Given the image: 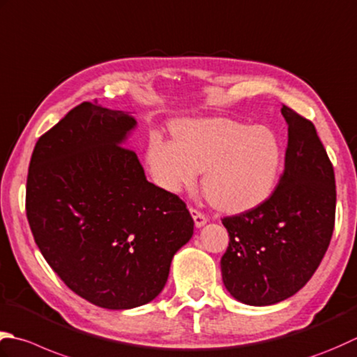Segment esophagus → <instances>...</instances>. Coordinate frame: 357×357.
<instances>
[{
    "label": "esophagus",
    "instance_id": "obj_1",
    "mask_svg": "<svg viewBox=\"0 0 357 357\" xmlns=\"http://www.w3.org/2000/svg\"><path fill=\"white\" fill-rule=\"evenodd\" d=\"M190 213L193 216V221H195V226L197 227H202L207 222V216L204 213H201L197 208H192L190 207Z\"/></svg>",
    "mask_w": 357,
    "mask_h": 357
}]
</instances>
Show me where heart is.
<instances>
[{
    "label": "heart",
    "mask_w": 357,
    "mask_h": 357,
    "mask_svg": "<svg viewBox=\"0 0 357 357\" xmlns=\"http://www.w3.org/2000/svg\"><path fill=\"white\" fill-rule=\"evenodd\" d=\"M174 142L150 139V170L169 192L193 185L199 172L211 204L229 213L244 212L266 201L277 185L283 146L277 132L264 125L230 119H199L174 125Z\"/></svg>",
    "instance_id": "obj_1"
}]
</instances>
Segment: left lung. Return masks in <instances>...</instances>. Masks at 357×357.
I'll return each mask as SVG.
<instances>
[{"label": "left lung", "mask_w": 357, "mask_h": 357, "mask_svg": "<svg viewBox=\"0 0 357 357\" xmlns=\"http://www.w3.org/2000/svg\"><path fill=\"white\" fill-rule=\"evenodd\" d=\"M288 123L284 172L271 197L227 216L229 248L221 274L230 296L250 306L275 305L310 282L330 246L336 181L330 158L308 119L283 105Z\"/></svg>", "instance_id": "1"}]
</instances>
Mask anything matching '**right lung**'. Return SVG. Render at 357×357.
I'll list each match as a JSON object with an SVG mask.
<instances>
[{"mask_svg":"<svg viewBox=\"0 0 357 357\" xmlns=\"http://www.w3.org/2000/svg\"><path fill=\"white\" fill-rule=\"evenodd\" d=\"M136 125L130 113L83 102L38 139L27 173L40 252L69 289L107 310L156 298L193 235L185 202L149 183L122 146Z\"/></svg>","mask_w":357,"mask_h":357,"instance_id":"obj_1","label":"right lung"}]
</instances>
